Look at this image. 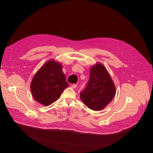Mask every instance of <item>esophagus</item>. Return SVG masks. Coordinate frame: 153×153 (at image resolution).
Here are the masks:
<instances>
[{
	"label": "esophagus",
	"instance_id": "obj_1",
	"mask_svg": "<svg viewBox=\"0 0 153 153\" xmlns=\"http://www.w3.org/2000/svg\"><path fill=\"white\" fill-rule=\"evenodd\" d=\"M76 87H77V85H76V84H73L71 85V88H76Z\"/></svg>",
	"mask_w": 153,
	"mask_h": 153
}]
</instances>
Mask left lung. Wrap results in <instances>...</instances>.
Masks as SVG:
<instances>
[{
	"mask_svg": "<svg viewBox=\"0 0 153 153\" xmlns=\"http://www.w3.org/2000/svg\"><path fill=\"white\" fill-rule=\"evenodd\" d=\"M116 94L114 83L103 65L96 63L91 67L89 81L80 94L83 103L94 111L103 109Z\"/></svg>",
	"mask_w": 153,
	"mask_h": 153,
	"instance_id": "left-lung-1",
	"label": "left lung"
}]
</instances>
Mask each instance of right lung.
<instances>
[{"label":"right lung","instance_id":"obj_1","mask_svg":"<svg viewBox=\"0 0 153 153\" xmlns=\"http://www.w3.org/2000/svg\"><path fill=\"white\" fill-rule=\"evenodd\" d=\"M62 68L60 63L50 60L36 73L31 83V91L37 102L50 105L69 86Z\"/></svg>","mask_w":153,"mask_h":153}]
</instances>
